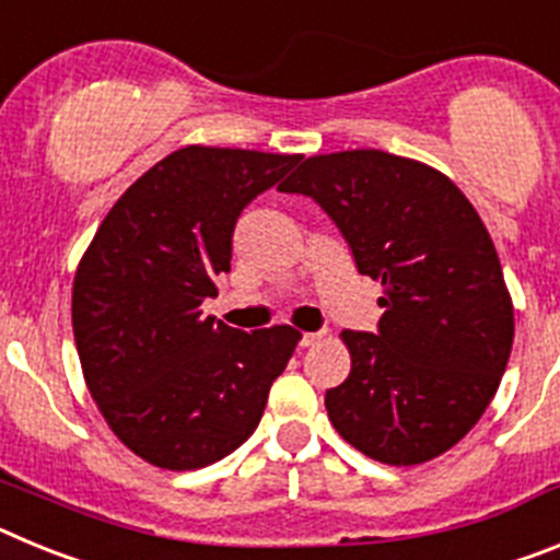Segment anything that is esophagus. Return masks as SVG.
<instances>
[{
    "instance_id": "34e87169",
    "label": "esophagus",
    "mask_w": 560,
    "mask_h": 560,
    "mask_svg": "<svg viewBox=\"0 0 560 560\" xmlns=\"http://www.w3.org/2000/svg\"><path fill=\"white\" fill-rule=\"evenodd\" d=\"M319 339H323V334H308V330H305V334L300 336V345H303V348H311V345H316Z\"/></svg>"
}]
</instances>
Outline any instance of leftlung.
I'll return each mask as SVG.
<instances>
[{"label": "left lung", "mask_w": 560, "mask_h": 560, "mask_svg": "<svg viewBox=\"0 0 560 560\" xmlns=\"http://www.w3.org/2000/svg\"><path fill=\"white\" fill-rule=\"evenodd\" d=\"M339 226L381 283L378 330H345L353 368L325 393L336 432L387 465H418L471 432L513 348V305L482 219L448 176L384 151L311 156L280 185Z\"/></svg>", "instance_id": "left-lung-1"}]
</instances>
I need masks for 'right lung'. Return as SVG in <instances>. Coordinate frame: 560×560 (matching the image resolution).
<instances>
[{"label": "right lung", "instance_id": "obj_1", "mask_svg": "<svg viewBox=\"0 0 560 560\" xmlns=\"http://www.w3.org/2000/svg\"><path fill=\"white\" fill-rule=\"evenodd\" d=\"M300 156L187 145L108 210L72 289L86 387L112 432L151 465L205 468L257 429L294 353L289 325L235 330L201 303L230 271L244 207Z\"/></svg>", "mask_w": 560, "mask_h": 560}]
</instances>
